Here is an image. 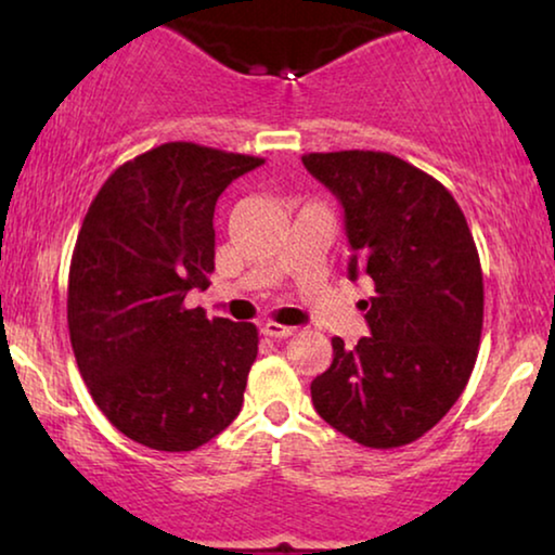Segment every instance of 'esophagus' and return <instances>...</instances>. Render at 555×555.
I'll return each mask as SVG.
<instances>
[{
	"instance_id": "esophagus-1",
	"label": "esophagus",
	"mask_w": 555,
	"mask_h": 555,
	"mask_svg": "<svg viewBox=\"0 0 555 555\" xmlns=\"http://www.w3.org/2000/svg\"><path fill=\"white\" fill-rule=\"evenodd\" d=\"M262 333L270 338H291L298 333V328H293V325H283V323H275V321H268L262 325Z\"/></svg>"
}]
</instances>
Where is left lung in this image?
Listing matches in <instances>:
<instances>
[{"instance_id": "1", "label": "left lung", "mask_w": 555, "mask_h": 555, "mask_svg": "<svg viewBox=\"0 0 555 555\" xmlns=\"http://www.w3.org/2000/svg\"><path fill=\"white\" fill-rule=\"evenodd\" d=\"M306 169L344 204L348 278L374 280L361 300L371 328L353 348L333 338L313 378L315 412L353 442L393 450L427 435L465 391L482 336V268L454 196L384 151L306 154Z\"/></svg>"}]
</instances>
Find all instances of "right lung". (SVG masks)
Wrapping results in <instances>:
<instances>
[{
  "label": "right lung",
  "instance_id": "1",
  "mask_svg": "<svg viewBox=\"0 0 555 555\" xmlns=\"http://www.w3.org/2000/svg\"><path fill=\"white\" fill-rule=\"evenodd\" d=\"M264 158L171 141L120 164L95 194L67 278V328L90 397L158 452L230 427L257 359L255 323L186 308L215 272V204Z\"/></svg>",
  "mask_w": 555,
  "mask_h": 555
}]
</instances>
